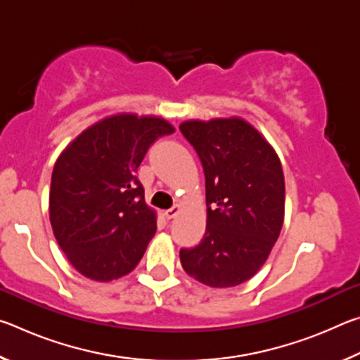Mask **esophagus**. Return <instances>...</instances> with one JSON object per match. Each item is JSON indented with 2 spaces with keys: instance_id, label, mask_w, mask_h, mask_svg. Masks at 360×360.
I'll use <instances>...</instances> for the list:
<instances>
[{
  "instance_id": "34e87169",
  "label": "esophagus",
  "mask_w": 360,
  "mask_h": 360,
  "mask_svg": "<svg viewBox=\"0 0 360 360\" xmlns=\"http://www.w3.org/2000/svg\"><path fill=\"white\" fill-rule=\"evenodd\" d=\"M179 206L178 205H174L173 206V208H169V210H167L165 212H163V216H165L167 219H168V221H169V219H173V217H176V216H178V212H179Z\"/></svg>"
}]
</instances>
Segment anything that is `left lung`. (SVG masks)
<instances>
[{"label":"left lung","instance_id":"8db88e82","mask_svg":"<svg viewBox=\"0 0 360 360\" xmlns=\"http://www.w3.org/2000/svg\"><path fill=\"white\" fill-rule=\"evenodd\" d=\"M179 130L205 172L206 231L179 251L182 268L211 288L248 281L264 265L284 219V174L276 152L246 120H187Z\"/></svg>","mask_w":360,"mask_h":360}]
</instances>
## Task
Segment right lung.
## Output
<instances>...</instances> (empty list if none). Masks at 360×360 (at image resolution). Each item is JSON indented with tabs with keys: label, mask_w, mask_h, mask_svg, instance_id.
<instances>
[{
	"label": "right lung",
	"mask_w": 360,
	"mask_h": 360,
	"mask_svg": "<svg viewBox=\"0 0 360 360\" xmlns=\"http://www.w3.org/2000/svg\"><path fill=\"white\" fill-rule=\"evenodd\" d=\"M174 129L160 117L119 114L82 131L53 167L51 224L84 276L111 281L130 273L157 230L136 178L146 152Z\"/></svg>",
	"instance_id": "right-lung-1"
}]
</instances>
